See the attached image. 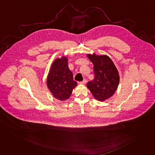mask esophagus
Instances as JSON below:
<instances>
[{
  "instance_id": "obj_1",
  "label": "esophagus",
  "mask_w": 155,
  "mask_h": 155,
  "mask_svg": "<svg viewBox=\"0 0 155 155\" xmlns=\"http://www.w3.org/2000/svg\"><path fill=\"white\" fill-rule=\"evenodd\" d=\"M86 82H87V80H86V79H84L82 81H80L79 83H80V84H85L86 83Z\"/></svg>"
}]
</instances>
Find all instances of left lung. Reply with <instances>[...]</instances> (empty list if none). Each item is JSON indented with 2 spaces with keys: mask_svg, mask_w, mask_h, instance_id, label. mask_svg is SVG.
Wrapping results in <instances>:
<instances>
[{
  "mask_svg": "<svg viewBox=\"0 0 155 155\" xmlns=\"http://www.w3.org/2000/svg\"><path fill=\"white\" fill-rule=\"evenodd\" d=\"M87 56L94 65V78L88 82L87 86L96 99L103 101L110 97L118 88L120 82L118 70L107 56L88 54Z\"/></svg>",
  "mask_w": 155,
  "mask_h": 155,
  "instance_id": "left-lung-1",
  "label": "left lung"
}]
</instances>
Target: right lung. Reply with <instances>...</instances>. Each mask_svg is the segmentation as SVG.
Segmentation results:
<instances>
[{"mask_svg":"<svg viewBox=\"0 0 155 155\" xmlns=\"http://www.w3.org/2000/svg\"><path fill=\"white\" fill-rule=\"evenodd\" d=\"M47 85L56 99L65 101L70 97L77 83L73 79L67 58H58L53 63L48 77Z\"/></svg>","mask_w":155,"mask_h":155,"instance_id":"obj_1","label":"right lung"}]
</instances>
